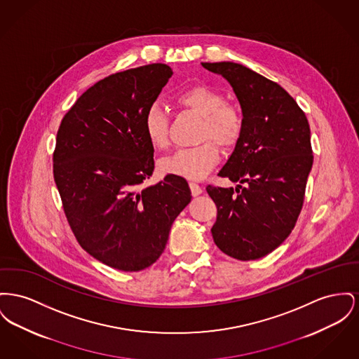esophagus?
I'll list each match as a JSON object with an SVG mask.
<instances>
[{"label":"esophagus","instance_id":"1","mask_svg":"<svg viewBox=\"0 0 359 359\" xmlns=\"http://www.w3.org/2000/svg\"><path fill=\"white\" fill-rule=\"evenodd\" d=\"M190 190L191 194H192L194 196H198V195L202 194V187H201L198 183H195V182H190Z\"/></svg>","mask_w":359,"mask_h":359}]
</instances>
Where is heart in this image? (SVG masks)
Instances as JSON below:
<instances>
[{"label":"heart","mask_w":359,"mask_h":359,"mask_svg":"<svg viewBox=\"0 0 359 359\" xmlns=\"http://www.w3.org/2000/svg\"><path fill=\"white\" fill-rule=\"evenodd\" d=\"M175 103L202 118L198 147L182 149L161 161L165 173L186 179H203L219 160V149H232L244 133V116L241 109L225 102V96L208 85H191L175 95ZM144 130L149 142L156 149L169 147L168 115L158 104L148 107L144 115Z\"/></svg>","instance_id":"1"}]
</instances>
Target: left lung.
Listing matches in <instances>:
<instances>
[{"label":"left lung","instance_id":"1","mask_svg":"<svg viewBox=\"0 0 359 359\" xmlns=\"http://www.w3.org/2000/svg\"><path fill=\"white\" fill-rule=\"evenodd\" d=\"M232 85L244 133L221 177L236 190L208 186L217 206L215 245L238 260L260 259L292 233L313 164L311 128L294 99L274 81L234 62H203Z\"/></svg>","mask_w":359,"mask_h":359}]
</instances>
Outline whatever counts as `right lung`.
<instances>
[{
	"label": "right lung",
	"instance_id": "right-lung-1",
	"mask_svg": "<svg viewBox=\"0 0 359 359\" xmlns=\"http://www.w3.org/2000/svg\"><path fill=\"white\" fill-rule=\"evenodd\" d=\"M172 74L151 64L108 76L77 99L57 133L53 172L67 222L86 252L116 270L151 266L190 203L182 176L142 186L154 169L144 115Z\"/></svg>",
	"mask_w": 359,
	"mask_h": 359
}]
</instances>
